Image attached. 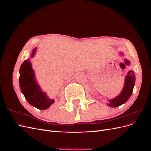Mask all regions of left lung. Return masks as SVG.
Instances as JSON below:
<instances>
[{
    "label": "left lung",
    "mask_w": 151,
    "mask_h": 151,
    "mask_svg": "<svg viewBox=\"0 0 151 151\" xmlns=\"http://www.w3.org/2000/svg\"><path fill=\"white\" fill-rule=\"evenodd\" d=\"M125 62L128 65H129L130 63L129 60H127V59H125ZM135 83V73L133 70H130L128 72L127 75L125 76L124 86H123V88L122 91V92L115 98L108 100V103H107V104L108 106L112 108H115L126 103L127 101V100L130 97L132 92H133Z\"/></svg>",
    "instance_id": "left-lung-1"
}]
</instances>
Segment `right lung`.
Listing matches in <instances>:
<instances>
[{"mask_svg":"<svg viewBox=\"0 0 151 151\" xmlns=\"http://www.w3.org/2000/svg\"><path fill=\"white\" fill-rule=\"evenodd\" d=\"M36 47L32 51L31 58L36 54ZM19 73L20 89L27 101L41 110L48 109L55 102V100L49 98L38 84L30 59H27L22 63Z\"/></svg>","mask_w":151,"mask_h":151,"instance_id":"obj_1","label":"right lung"}]
</instances>
